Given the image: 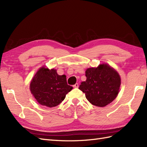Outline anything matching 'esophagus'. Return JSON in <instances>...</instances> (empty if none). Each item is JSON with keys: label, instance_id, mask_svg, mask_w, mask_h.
Segmentation results:
<instances>
[{"label": "esophagus", "instance_id": "esophagus-1", "mask_svg": "<svg viewBox=\"0 0 147 147\" xmlns=\"http://www.w3.org/2000/svg\"><path fill=\"white\" fill-rule=\"evenodd\" d=\"M73 87H74V88H78L79 87V84H78V83H76V84H75L73 86Z\"/></svg>", "mask_w": 147, "mask_h": 147}]
</instances>
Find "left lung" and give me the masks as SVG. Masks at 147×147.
Segmentation results:
<instances>
[{
    "label": "left lung",
    "instance_id": "left-lung-1",
    "mask_svg": "<svg viewBox=\"0 0 147 147\" xmlns=\"http://www.w3.org/2000/svg\"><path fill=\"white\" fill-rule=\"evenodd\" d=\"M86 81L79 87L86 99L97 107H104L117 96L121 80L119 73L107 64L86 71Z\"/></svg>",
    "mask_w": 147,
    "mask_h": 147
}]
</instances>
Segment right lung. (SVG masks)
<instances>
[{
  "label": "right lung",
  "instance_id": "add662e5",
  "mask_svg": "<svg viewBox=\"0 0 147 147\" xmlns=\"http://www.w3.org/2000/svg\"><path fill=\"white\" fill-rule=\"evenodd\" d=\"M72 89L67 85L65 75L59 76L56 69L44 66L37 71L30 84L31 93L37 102L48 107L59 105Z\"/></svg>",
  "mask_w": 147,
  "mask_h": 147
}]
</instances>
